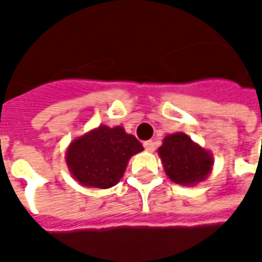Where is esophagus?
<instances>
[{"label": "esophagus", "mask_w": 262, "mask_h": 262, "mask_svg": "<svg viewBox=\"0 0 262 262\" xmlns=\"http://www.w3.org/2000/svg\"><path fill=\"white\" fill-rule=\"evenodd\" d=\"M143 146H144V148L147 150L148 153H153L154 150H156V144H154V142H151V140H148V142H144V143H143Z\"/></svg>", "instance_id": "1"}]
</instances>
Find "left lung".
I'll use <instances>...</instances> for the list:
<instances>
[{
    "label": "left lung",
    "instance_id": "left-lung-1",
    "mask_svg": "<svg viewBox=\"0 0 262 262\" xmlns=\"http://www.w3.org/2000/svg\"><path fill=\"white\" fill-rule=\"evenodd\" d=\"M157 151L167 177L180 185L193 187L205 181L213 167L212 153L182 132L165 136Z\"/></svg>",
    "mask_w": 262,
    "mask_h": 262
}]
</instances>
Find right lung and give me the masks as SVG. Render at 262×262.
<instances>
[{
  "label": "right lung",
  "mask_w": 262,
  "mask_h": 262,
  "mask_svg": "<svg viewBox=\"0 0 262 262\" xmlns=\"http://www.w3.org/2000/svg\"><path fill=\"white\" fill-rule=\"evenodd\" d=\"M140 151L142 143L122 126L101 125L70 143L66 163L81 185L108 189L120 181L132 156Z\"/></svg>",
  "instance_id": "obj_1"
}]
</instances>
